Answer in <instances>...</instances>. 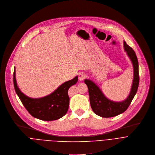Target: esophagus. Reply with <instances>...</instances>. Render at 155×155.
Wrapping results in <instances>:
<instances>
[{
    "instance_id": "34e87169",
    "label": "esophagus",
    "mask_w": 155,
    "mask_h": 155,
    "mask_svg": "<svg viewBox=\"0 0 155 155\" xmlns=\"http://www.w3.org/2000/svg\"><path fill=\"white\" fill-rule=\"evenodd\" d=\"M85 78H86V75L83 73L79 74V80L80 81H83Z\"/></svg>"
}]
</instances>
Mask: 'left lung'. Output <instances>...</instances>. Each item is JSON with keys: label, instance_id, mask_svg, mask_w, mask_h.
Returning a JSON list of instances; mask_svg holds the SVG:
<instances>
[{"label": "left lung", "instance_id": "8db88e82", "mask_svg": "<svg viewBox=\"0 0 155 155\" xmlns=\"http://www.w3.org/2000/svg\"><path fill=\"white\" fill-rule=\"evenodd\" d=\"M123 47L133 67V80L131 90L128 97L125 100L121 101L110 100L105 96L96 83L90 79H85L84 80V82L88 88L91 107L95 114L101 117H112L124 112L130 105L137 91L139 83L137 58L134 50L125 41H123Z\"/></svg>", "mask_w": 155, "mask_h": 155}]
</instances>
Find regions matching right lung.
Masks as SVG:
<instances>
[{
	"label": "right lung",
	"mask_w": 155,
	"mask_h": 155,
	"mask_svg": "<svg viewBox=\"0 0 155 155\" xmlns=\"http://www.w3.org/2000/svg\"><path fill=\"white\" fill-rule=\"evenodd\" d=\"M78 81V76H76L60 85L51 94L39 98H32L25 95L19 88L16 79L15 67L13 73L15 89L24 106L31 115L44 121L56 120L67 114L70 103L68 89Z\"/></svg>",
	"instance_id": "add662e5"
}]
</instances>
